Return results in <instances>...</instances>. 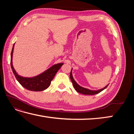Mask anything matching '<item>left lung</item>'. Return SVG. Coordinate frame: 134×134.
<instances>
[{
    "label": "left lung",
    "instance_id": "1",
    "mask_svg": "<svg viewBox=\"0 0 134 134\" xmlns=\"http://www.w3.org/2000/svg\"><path fill=\"white\" fill-rule=\"evenodd\" d=\"M70 79H71V81L74 87V89H75L76 92H78L79 93L83 94H85V95H94V94H98L99 93H100L101 92H102V90H104L105 89H106L107 86H108V85H109V84H108V85H107L106 86L104 87V88H102V89H99V90H89L88 89H86V88H84L83 87L79 86V85L75 82L74 79L72 75V69H71V72H70Z\"/></svg>",
    "mask_w": 134,
    "mask_h": 134
}]
</instances>
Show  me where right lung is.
<instances>
[{"label":"right lung","mask_w":134,"mask_h":134,"mask_svg":"<svg viewBox=\"0 0 134 134\" xmlns=\"http://www.w3.org/2000/svg\"><path fill=\"white\" fill-rule=\"evenodd\" d=\"M14 44L13 45L12 51L11 53V67L13 72L15 75L16 80L22 86L27 90L34 92H40L44 90L50 86L51 81H52L56 72L63 65V63H58L54 64L44 72L34 77L27 78L19 75L14 69L13 65V53L14 51Z\"/></svg>","instance_id":"right-lung-1"}]
</instances>
